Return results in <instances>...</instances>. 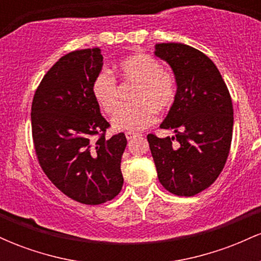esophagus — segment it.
Returning a JSON list of instances; mask_svg holds the SVG:
<instances>
[{
  "instance_id": "esophagus-1",
  "label": "esophagus",
  "mask_w": 261,
  "mask_h": 261,
  "mask_svg": "<svg viewBox=\"0 0 261 261\" xmlns=\"http://www.w3.org/2000/svg\"><path fill=\"white\" fill-rule=\"evenodd\" d=\"M140 135H141V134H139V133H131V131H128V133L125 134V136H126L127 140H133L134 137L140 136Z\"/></svg>"
}]
</instances>
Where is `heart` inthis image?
<instances>
[{
	"mask_svg": "<svg viewBox=\"0 0 261 261\" xmlns=\"http://www.w3.org/2000/svg\"><path fill=\"white\" fill-rule=\"evenodd\" d=\"M116 71L122 80L137 83L133 106L119 108L113 116L118 131H139L155 120V112H166L173 106L176 94L174 76L148 54L137 53L118 62ZM92 94L104 112L112 114L118 107V86L112 72L101 70L92 82Z\"/></svg>",
	"mask_w": 261,
	"mask_h": 261,
	"instance_id": "1",
	"label": "heart"
}]
</instances>
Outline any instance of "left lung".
<instances>
[{
    "label": "left lung",
    "instance_id": "1",
    "mask_svg": "<svg viewBox=\"0 0 261 261\" xmlns=\"http://www.w3.org/2000/svg\"><path fill=\"white\" fill-rule=\"evenodd\" d=\"M154 55L175 77V100L161 124L175 136L160 139L149 134V148L161 184L174 195L193 196L216 180L226 164L232 99L216 65L195 47L161 43L155 44Z\"/></svg>",
    "mask_w": 261,
    "mask_h": 261
}]
</instances>
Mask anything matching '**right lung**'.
<instances>
[{
    "label": "right lung",
    "mask_w": 261,
    "mask_h": 261,
    "mask_svg": "<svg viewBox=\"0 0 261 261\" xmlns=\"http://www.w3.org/2000/svg\"><path fill=\"white\" fill-rule=\"evenodd\" d=\"M103 67L99 47L62 56L41 80L32 104V131L39 163L65 195L99 205L120 193L124 134L106 139L109 122L92 94ZM94 134H100L97 141Z\"/></svg>",
    "instance_id": "right-lung-1"
}]
</instances>
